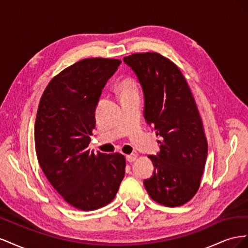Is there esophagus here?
Listing matches in <instances>:
<instances>
[{
	"mask_svg": "<svg viewBox=\"0 0 248 248\" xmlns=\"http://www.w3.org/2000/svg\"><path fill=\"white\" fill-rule=\"evenodd\" d=\"M137 159V155L136 154H129V155H126V160L128 162H133L136 161Z\"/></svg>",
	"mask_w": 248,
	"mask_h": 248,
	"instance_id": "obj_1",
	"label": "esophagus"
}]
</instances>
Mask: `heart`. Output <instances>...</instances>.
<instances>
[{"mask_svg":"<svg viewBox=\"0 0 248 248\" xmlns=\"http://www.w3.org/2000/svg\"><path fill=\"white\" fill-rule=\"evenodd\" d=\"M118 90L121 95H126V94H129L131 92L138 91L136 82H134V80L130 78H123L121 81H120V84L118 86Z\"/></svg>","mask_w":248,"mask_h":248,"instance_id":"b5f03b06","label":"heart"}]
</instances>
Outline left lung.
<instances>
[{
	"mask_svg": "<svg viewBox=\"0 0 248 248\" xmlns=\"http://www.w3.org/2000/svg\"><path fill=\"white\" fill-rule=\"evenodd\" d=\"M144 94V117L160 138V151L150 155L153 175L144 180L152 200L178 207L197 193L208 144L196 102L178 67L157 52L123 58Z\"/></svg>",
	"mask_w": 248,
	"mask_h": 248,
	"instance_id": "left-lung-1",
	"label": "left lung"
}]
</instances>
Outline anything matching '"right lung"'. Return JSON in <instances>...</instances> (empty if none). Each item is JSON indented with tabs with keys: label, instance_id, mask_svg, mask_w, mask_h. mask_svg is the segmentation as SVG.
<instances>
[{
	"label": "right lung",
	"instance_id": "obj_1",
	"mask_svg": "<svg viewBox=\"0 0 248 248\" xmlns=\"http://www.w3.org/2000/svg\"><path fill=\"white\" fill-rule=\"evenodd\" d=\"M120 63L94 58L73 64L51 79L37 111L35 148L40 167L63 199L82 211L110 202L125 175L122 154H95L89 149L97 104Z\"/></svg>",
	"mask_w": 248,
	"mask_h": 248
}]
</instances>
